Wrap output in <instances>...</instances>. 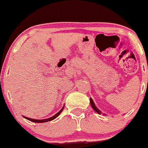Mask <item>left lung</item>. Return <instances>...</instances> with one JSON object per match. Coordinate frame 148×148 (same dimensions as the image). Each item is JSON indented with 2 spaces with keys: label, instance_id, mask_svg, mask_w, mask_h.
<instances>
[{
  "label": "left lung",
  "instance_id": "8db88e82",
  "mask_svg": "<svg viewBox=\"0 0 148 148\" xmlns=\"http://www.w3.org/2000/svg\"><path fill=\"white\" fill-rule=\"evenodd\" d=\"M90 105H91V106H92V108H93V110H94L95 112H97L98 114H101V112L100 111H99V109H98L97 108H96V106H95L94 103H93V100H92L91 99H90Z\"/></svg>",
  "mask_w": 148,
  "mask_h": 148
}]
</instances>
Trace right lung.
Returning <instances> with one entry per match:
<instances>
[{"instance_id":"obj_1","label":"right lung","mask_w":148,"mask_h":148,"mask_svg":"<svg viewBox=\"0 0 148 148\" xmlns=\"http://www.w3.org/2000/svg\"><path fill=\"white\" fill-rule=\"evenodd\" d=\"M63 109H64V107L62 108V109H61V110L59 112H58V113H57L56 114L54 115V116H52V117L48 118V119H30V118L25 117V116H24V117L25 118V119H28V120L32 121V122H36V123H43V122H49V121L53 120V119H55V118L58 117V116H59L61 112H62V110H63Z\"/></svg>"}]
</instances>
